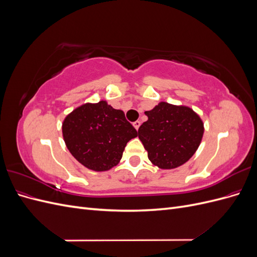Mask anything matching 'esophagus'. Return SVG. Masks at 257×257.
Instances as JSON below:
<instances>
[{
  "label": "esophagus",
  "instance_id": "1",
  "mask_svg": "<svg viewBox=\"0 0 257 257\" xmlns=\"http://www.w3.org/2000/svg\"><path fill=\"white\" fill-rule=\"evenodd\" d=\"M133 125H134V127H135L136 130H138L139 126H141V121H135V122L133 123Z\"/></svg>",
  "mask_w": 257,
  "mask_h": 257
}]
</instances>
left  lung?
<instances>
[{"instance_id": "obj_1", "label": "left lung", "mask_w": 257, "mask_h": 257, "mask_svg": "<svg viewBox=\"0 0 257 257\" xmlns=\"http://www.w3.org/2000/svg\"><path fill=\"white\" fill-rule=\"evenodd\" d=\"M148 120L138 137L153 165L173 169L183 165L196 152L204 135V123L192 108L161 102L146 111Z\"/></svg>"}]
</instances>
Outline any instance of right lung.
Segmentation results:
<instances>
[{
    "instance_id": "right-lung-1",
    "label": "right lung",
    "mask_w": 257,
    "mask_h": 257,
    "mask_svg": "<svg viewBox=\"0 0 257 257\" xmlns=\"http://www.w3.org/2000/svg\"><path fill=\"white\" fill-rule=\"evenodd\" d=\"M68 151L80 164L94 172H106L119 164L126 144L137 131L124 112L106 100L85 103L68 113L62 123Z\"/></svg>"
}]
</instances>
